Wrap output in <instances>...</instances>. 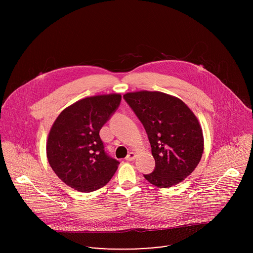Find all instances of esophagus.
I'll list each match as a JSON object with an SVG mask.
<instances>
[{"label":"esophagus","mask_w":253,"mask_h":253,"mask_svg":"<svg viewBox=\"0 0 253 253\" xmlns=\"http://www.w3.org/2000/svg\"><path fill=\"white\" fill-rule=\"evenodd\" d=\"M135 158H136V154H135L134 152H130V153L126 156V160L128 161V162H130V161H133Z\"/></svg>","instance_id":"esophagus-1"}]
</instances>
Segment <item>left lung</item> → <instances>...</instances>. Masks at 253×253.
<instances>
[{
    "mask_svg": "<svg viewBox=\"0 0 253 253\" xmlns=\"http://www.w3.org/2000/svg\"><path fill=\"white\" fill-rule=\"evenodd\" d=\"M125 100L140 120L148 134L156 168L146 180L169 188L189 176L204 152L202 126L181 99L161 92H127Z\"/></svg>",
    "mask_w": 253,
    "mask_h": 253,
    "instance_id": "obj_1",
    "label": "left lung"
}]
</instances>
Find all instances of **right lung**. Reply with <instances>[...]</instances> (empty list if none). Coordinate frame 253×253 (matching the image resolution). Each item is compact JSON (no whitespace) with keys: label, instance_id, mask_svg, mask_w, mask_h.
Returning a JSON list of instances; mask_svg holds the SVG:
<instances>
[{"label":"right lung","instance_id":"obj_1","mask_svg":"<svg viewBox=\"0 0 253 253\" xmlns=\"http://www.w3.org/2000/svg\"><path fill=\"white\" fill-rule=\"evenodd\" d=\"M122 95L85 97L64 109L46 141V157L55 174L79 192H93L108 183L119 162L104 151L99 131L121 103Z\"/></svg>","mask_w":253,"mask_h":253}]
</instances>
